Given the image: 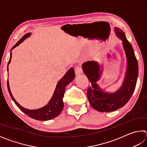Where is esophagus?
Listing matches in <instances>:
<instances>
[{
  "label": "esophagus",
  "instance_id": "34e87169",
  "mask_svg": "<svg viewBox=\"0 0 147 147\" xmlns=\"http://www.w3.org/2000/svg\"><path fill=\"white\" fill-rule=\"evenodd\" d=\"M75 72H76V76H78L80 74L82 73V68L81 67V66H77L76 69H75Z\"/></svg>",
  "mask_w": 147,
  "mask_h": 147
}]
</instances>
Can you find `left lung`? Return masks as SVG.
<instances>
[{
  "instance_id": "obj_1",
  "label": "left lung",
  "mask_w": 147,
  "mask_h": 147,
  "mask_svg": "<svg viewBox=\"0 0 147 147\" xmlns=\"http://www.w3.org/2000/svg\"><path fill=\"white\" fill-rule=\"evenodd\" d=\"M116 35L122 41V46L127 58V70L122 84L118 91L112 93L106 92L101 89L97 82L100 79L102 70L97 62L88 61L82 64V70L91 86L87 91L89 103L97 111L109 112L124 106L129 100L135 89L138 65L132 46L121 29L115 27Z\"/></svg>"
}]
</instances>
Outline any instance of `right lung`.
<instances>
[{
    "mask_svg": "<svg viewBox=\"0 0 147 147\" xmlns=\"http://www.w3.org/2000/svg\"><path fill=\"white\" fill-rule=\"evenodd\" d=\"M30 35H31V33H28V34H26L24 35L23 37L21 38V39L18 42L15 44L13 47H12L11 51L14 48H15L16 46H19V45L22 43L24 40H25L26 38L30 37ZM11 57H12V53H11L9 61L8 62L7 71H8V65L11 62ZM74 78H75L74 69L73 68H70L69 70L65 74V76L59 80L58 83H57L55 91L54 92L53 96L51 99L50 100V101H49L48 104L46 105V106L40 108V109H36V110L26 109L25 108L21 106L18 103L16 100H15V99L13 96V94H12L11 92L8 80H7V88L12 100H13L15 104L17 105V107H18L23 113H25L26 115L29 116L30 117L35 120H38V121H48V120H51L55 118L56 117L59 115V113L61 112L64 106L63 101V98L64 96L65 88L68 84L72 81Z\"/></svg>",
    "mask_w": 147,
    "mask_h": 147,
    "instance_id": "add662e5",
    "label": "right lung"
}]
</instances>
